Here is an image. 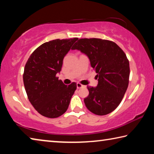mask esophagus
I'll return each mask as SVG.
<instances>
[{
    "label": "esophagus",
    "mask_w": 154,
    "mask_h": 154,
    "mask_svg": "<svg viewBox=\"0 0 154 154\" xmlns=\"http://www.w3.org/2000/svg\"><path fill=\"white\" fill-rule=\"evenodd\" d=\"M83 86V85L81 84V83H77V89H79V88H82Z\"/></svg>",
    "instance_id": "esophagus-1"
}]
</instances>
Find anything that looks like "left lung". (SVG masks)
Wrapping results in <instances>:
<instances>
[{"label": "left lung", "mask_w": 154, "mask_h": 154, "mask_svg": "<svg viewBox=\"0 0 154 154\" xmlns=\"http://www.w3.org/2000/svg\"><path fill=\"white\" fill-rule=\"evenodd\" d=\"M71 49L86 55L97 73V86H88L86 107L98 116L111 113L120 104L128 86L130 66L126 54L113 41L95 38H81Z\"/></svg>", "instance_id": "8db88e82"}]
</instances>
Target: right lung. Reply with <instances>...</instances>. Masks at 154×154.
I'll return each mask as SVG.
<instances>
[{
	"label": "right lung",
	"mask_w": 154,
	"mask_h": 154,
	"mask_svg": "<svg viewBox=\"0 0 154 154\" xmlns=\"http://www.w3.org/2000/svg\"><path fill=\"white\" fill-rule=\"evenodd\" d=\"M77 38L46 42L31 54L24 68L23 81L28 98L42 116L56 118L69 107L77 85H66L56 74L62 69L64 56Z\"/></svg>",
	"instance_id": "right-lung-1"
}]
</instances>
